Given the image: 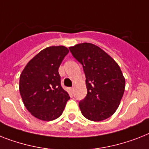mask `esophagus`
Wrapping results in <instances>:
<instances>
[{
	"label": "esophagus",
	"mask_w": 149,
	"mask_h": 149,
	"mask_svg": "<svg viewBox=\"0 0 149 149\" xmlns=\"http://www.w3.org/2000/svg\"><path fill=\"white\" fill-rule=\"evenodd\" d=\"M73 90H74V88L73 87H72V88H70V93H73Z\"/></svg>",
	"instance_id": "1"
}]
</instances>
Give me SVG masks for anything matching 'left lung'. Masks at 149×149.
<instances>
[{
  "label": "left lung",
  "instance_id": "1",
  "mask_svg": "<svg viewBox=\"0 0 149 149\" xmlns=\"http://www.w3.org/2000/svg\"><path fill=\"white\" fill-rule=\"evenodd\" d=\"M69 49L85 72L87 94L79 102L82 114L95 122L109 118L118 109L125 91V80L120 67L93 43H79Z\"/></svg>",
  "mask_w": 149,
  "mask_h": 149
}]
</instances>
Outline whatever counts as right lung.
Returning <instances> with one entry per match:
<instances>
[{"label":"right lung","mask_w":149,"mask_h":149,"mask_svg":"<svg viewBox=\"0 0 149 149\" xmlns=\"http://www.w3.org/2000/svg\"><path fill=\"white\" fill-rule=\"evenodd\" d=\"M69 49L52 46L26 64L20 77L19 90L24 106L36 118L54 120L63 112L70 95L61 86L58 70Z\"/></svg>","instance_id":"add662e5"}]
</instances>
